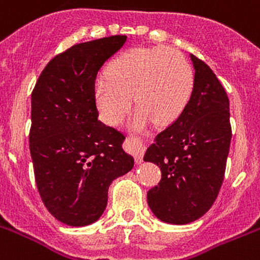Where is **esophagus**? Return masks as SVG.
Wrapping results in <instances>:
<instances>
[{"mask_svg":"<svg viewBox=\"0 0 260 260\" xmlns=\"http://www.w3.org/2000/svg\"><path fill=\"white\" fill-rule=\"evenodd\" d=\"M126 144H128V151L135 157V161L141 163L143 161V155H144V144L141 143L140 139L128 136L126 137Z\"/></svg>","mask_w":260,"mask_h":260,"instance_id":"1","label":"esophagus"}]
</instances>
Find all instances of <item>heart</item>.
<instances>
[{"label": "heart", "instance_id": "obj_1", "mask_svg": "<svg viewBox=\"0 0 260 260\" xmlns=\"http://www.w3.org/2000/svg\"><path fill=\"white\" fill-rule=\"evenodd\" d=\"M107 75L97 77L93 94L101 119L111 125L123 120L132 96L139 123H174L188 104L195 82L187 58L166 46L128 50L112 61Z\"/></svg>", "mask_w": 260, "mask_h": 260}]
</instances>
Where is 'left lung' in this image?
Wrapping results in <instances>:
<instances>
[{
    "label": "left lung",
    "instance_id": "1",
    "mask_svg": "<svg viewBox=\"0 0 260 260\" xmlns=\"http://www.w3.org/2000/svg\"><path fill=\"white\" fill-rule=\"evenodd\" d=\"M193 90L184 112L161 131L144 155L161 180L147 193L152 212L166 223L202 218L218 198L231 144L230 100L208 65L191 54Z\"/></svg>",
    "mask_w": 260,
    "mask_h": 260
}]
</instances>
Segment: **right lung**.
I'll return each instance as SVG.
<instances>
[{
  "instance_id": "1",
  "label": "right lung",
  "mask_w": 260,
  "mask_h": 260,
  "mask_svg": "<svg viewBox=\"0 0 260 260\" xmlns=\"http://www.w3.org/2000/svg\"><path fill=\"white\" fill-rule=\"evenodd\" d=\"M125 41L111 36L71 46L48 62L31 92L36 184L48 211L64 224L96 221L112 181L134 167L121 148L125 136L97 120L93 94L97 72Z\"/></svg>"
}]
</instances>
